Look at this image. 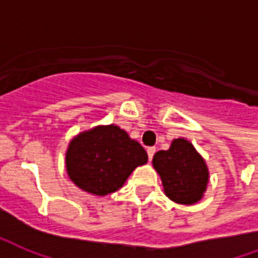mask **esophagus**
I'll list each match as a JSON object with an SVG mask.
<instances>
[{"label":"esophagus","mask_w":258,"mask_h":258,"mask_svg":"<svg viewBox=\"0 0 258 258\" xmlns=\"http://www.w3.org/2000/svg\"><path fill=\"white\" fill-rule=\"evenodd\" d=\"M155 152H156V148L155 147H149L147 149V153H148V157H149V160H152V157L155 155Z\"/></svg>","instance_id":"esophagus-1"}]
</instances>
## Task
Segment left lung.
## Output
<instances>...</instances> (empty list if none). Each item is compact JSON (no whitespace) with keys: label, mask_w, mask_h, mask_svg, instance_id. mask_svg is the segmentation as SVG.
<instances>
[{"label":"left lung","mask_w":258,"mask_h":258,"mask_svg":"<svg viewBox=\"0 0 258 258\" xmlns=\"http://www.w3.org/2000/svg\"><path fill=\"white\" fill-rule=\"evenodd\" d=\"M152 164L160 175L165 195L180 205L201 201L209 183L203 157L185 139L173 140L168 151L155 153Z\"/></svg>","instance_id":"left-lung-1"}]
</instances>
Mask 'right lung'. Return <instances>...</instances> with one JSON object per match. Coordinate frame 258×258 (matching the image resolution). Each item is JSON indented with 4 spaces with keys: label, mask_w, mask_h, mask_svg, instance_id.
I'll use <instances>...</instances> for the list:
<instances>
[{
    "label": "right lung",
    "mask_w": 258,
    "mask_h": 258,
    "mask_svg": "<svg viewBox=\"0 0 258 258\" xmlns=\"http://www.w3.org/2000/svg\"><path fill=\"white\" fill-rule=\"evenodd\" d=\"M147 161L145 149L117 125L82 132L71 140L66 153L70 179L99 197L121 188L129 175Z\"/></svg>",
    "instance_id": "right-lung-1"
}]
</instances>
